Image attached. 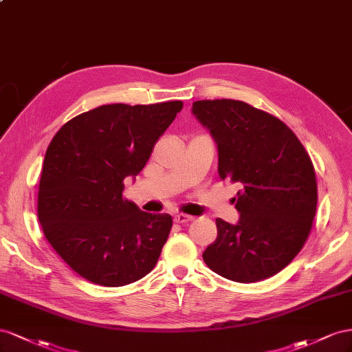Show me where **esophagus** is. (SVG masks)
<instances>
[{
    "label": "esophagus",
    "instance_id": "1",
    "mask_svg": "<svg viewBox=\"0 0 352 352\" xmlns=\"http://www.w3.org/2000/svg\"><path fill=\"white\" fill-rule=\"evenodd\" d=\"M192 219H193V217L186 215V214H175L174 215V221H175V223H178V224H186V223H188V221H192Z\"/></svg>",
    "mask_w": 352,
    "mask_h": 352
}]
</instances>
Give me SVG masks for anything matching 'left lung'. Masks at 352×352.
<instances>
[{"mask_svg": "<svg viewBox=\"0 0 352 352\" xmlns=\"http://www.w3.org/2000/svg\"><path fill=\"white\" fill-rule=\"evenodd\" d=\"M192 113L212 135L221 179L237 183L236 224L217 218L204 252L214 273L254 283L282 271L311 232L317 209L314 166L282 120L239 100H200Z\"/></svg>", "mask_w": 352, "mask_h": 352, "instance_id": "8db88e82", "label": "left lung"}]
</instances>
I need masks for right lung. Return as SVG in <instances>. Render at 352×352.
I'll return each instance as SVG.
<instances>
[{"label":"right lung","mask_w":352,"mask_h":352,"mask_svg":"<svg viewBox=\"0 0 352 352\" xmlns=\"http://www.w3.org/2000/svg\"><path fill=\"white\" fill-rule=\"evenodd\" d=\"M182 102L104 104L70 119L50 143L39 182L38 219L56 252L91 283L118 287L156 265L173 227L122 197Z\"/></svg>","instance_id":"obj_1"}]
</instances>
